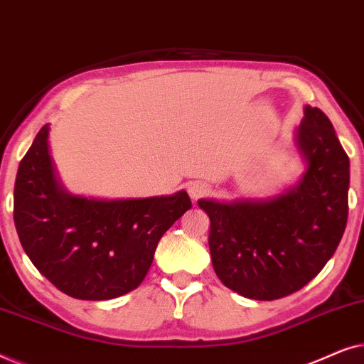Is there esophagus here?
<instances>
[{"label":"esophagus","instance_id":"esophagus-1","mask_svg":"<svg viewBox=\"0 0 364 364\" xmlns=\"http://www.w3.org/2000/svg\"><path fill=\"white\" fill-rule=\"evenodd\" d=\"M187 191H188V196H191L193 200H198V198L207 196L208 187H207V183H203V182H192L191 186H188Z\"/></svg>","mask_w":364,"mask_h":364}]
</instances>
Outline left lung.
Listing matches in <instances>:
<instances>
[{
    "label": "left lung",
    "mask_w": 364,
    "mask_h": 364,
    "mask_svg": "<svg viewBox=\"0 0 364 364\" xmlns=\"http://www.w3.org/2000/svg\"><path fill=\"white\" fill-rule=\"evenodd\" d=\"M296 144L308 168L283 196L198 200L210 218L213 270L242 296L272 301L298 291L321 272L345 233L350 159L325 112L305 107Z\"/></svg>",
    "instance_id": "obj_1"
}]
</instances>
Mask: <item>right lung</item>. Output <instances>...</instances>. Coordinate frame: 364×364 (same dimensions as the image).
Returning a JSON list of instances; mask_svg holds the SVG:
<instances>
[{"instance_id":"add662e5","label":"right lung","mask_w":364,"mask_h":364,"mask_svg":"<svg viewBox=\"0 0 364 364\" xmlns=\"http://www.w3.org/2000/svg\"><path fill=\"white\" fill-rule=\"evenodd\" d=\"M43 126L14 182L19 242L58 290L79 300H111L136 290L164 233L192 207L186 191L171 197L94 200L69 196L54 177Z\"/></svg>"}]
</instances>
